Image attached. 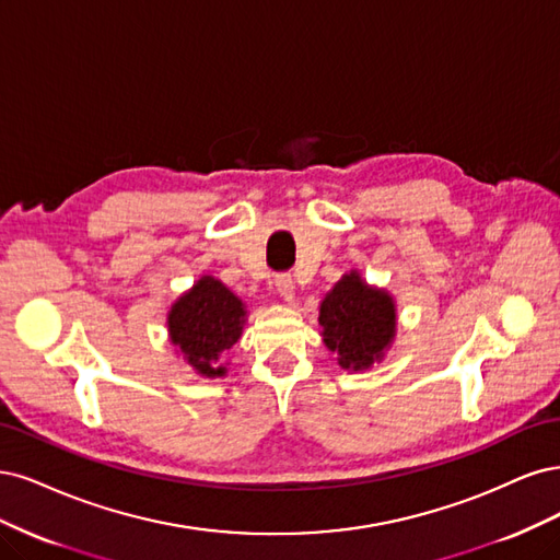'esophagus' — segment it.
Listing matches in <instances>:
<instances>
[{
	"label": "esophagus",
	"instance_id": "1",
	"mask_svg": "<svg viewBox=\"0 0 560 560\" xmlns=\"http://www.w3.org/2000/svg\"><path fill=\"white\" fill-rule=\"evenodd\" d=\"M275 285H277V293L285 300V302H293L295 298V281L291 279V275H279L275 279Z\"/></svg>",
	"mask_w": 560,
	"mask_h": 560
}]
</instances>
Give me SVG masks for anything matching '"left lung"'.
<instances>
[{
    "instance_id": "1",
    "label": "left lung",
    "mask_w": 560,
    "mask_h": 560,
    "mask_svg": "<svg viewBox=\"0 0 560 560\" xmlns=\"http://www.w3.org/2000/svg\"><path fill=\"white\" fill-rule=\"evenodd\" d=\"M320 339L341 370L365 372L382 363L398 332V304L358 269L341 277L318 306Z\"/></svg>"
}]
</instances>
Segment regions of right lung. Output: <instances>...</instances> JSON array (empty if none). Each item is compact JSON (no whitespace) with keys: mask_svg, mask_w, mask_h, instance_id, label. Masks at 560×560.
Wrapping results in <instances>:
<instances>
[{"mask_svg":"<svg viewBox=\"0 0 560 560\" xmlns=\"http://www.w3.org/2000/svg\"><path fill=\"white\" fill-rule=\"evenodd\" d=\"M246 304L211 275H202L167 310V335L195 374H228L223 353L237 345L246 326Z\"/></svg>","mask_w":560,"mask_h":560,"instance_id":"1","label":"right lung"}]
</instances>
